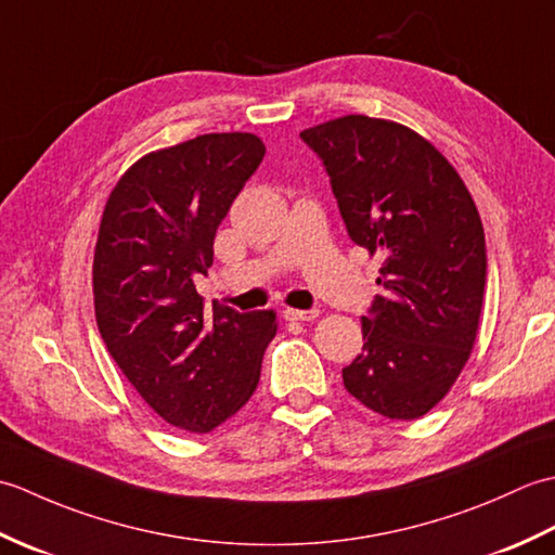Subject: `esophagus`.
Returning a JSON list of instances; mask_svg holds the SVG:
<instances>
[{
	"label": "esophagus",
	"instance_id": "esophagus-1",
	"mask_svg": "<svg viewBox=\"0 0 555 555\" xmlns=\"http://www.w3.org/2000/svg\"><path fill=\"white\" fill-rule=\"evenodd\" d=\"M284 317L291 322H312V320H317V317H320V310H293V308H288L284 312Z\"/></svg>",
	"mask_w": 555,
	"mask_h": 555
}]
</instances>
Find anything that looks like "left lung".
Wrapping results in <instances>:
<instances>
[{
    "label": "left lung",
    "instance_id": "1",
    "mask_svg": "<svg viewBox=\"0 0 555 555\" xmlns=\"http://www.w3.org/2000/svg\"><path fill=\"white\" fill-rule=\"evenodd\" d=\"M300 138L324 164L350 241L384 257V293L362 317L344 386L388 420H417L451 391L477 338L487 243L475 199L403 124L348 114Z\"/></svg>",
    "mask_w": 555,
    "mask_h": 555
}]
</instances>
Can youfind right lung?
Masks as SVG:
<instances>
[{"label": "right lung", "instance_id": "add662e5", "mask_svg": "<svg viewBox=\"0 0 555 555\" xmlns=\"http://www.w3.org/2000/svg\"><path fill=\"white\" fill-rule=\"evenodd\" d=\"M253 133H207L150 152L112 191L100 221L92 293L102 340L171 427L207 434L255 393L276 334L274 310L238 312L197 296L215 235L257 171Z\"/></svg>", "mask_w": 555, "mask_h": 555}]
</instances>
